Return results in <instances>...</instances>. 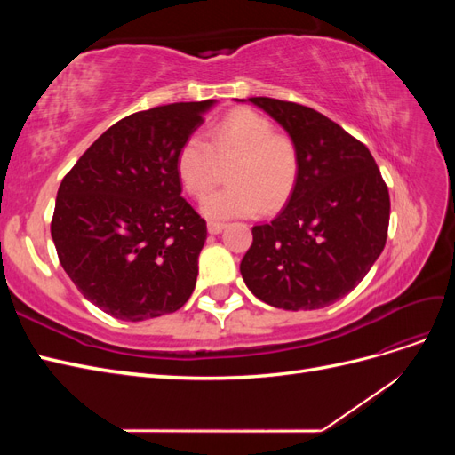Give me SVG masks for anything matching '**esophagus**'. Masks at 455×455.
<instances>
[{
    "mask_svg": "<svg viewBox=\"0 0 455 455\" xmlns=\"http://www.w3.org/2000/svg\"><path fill=\"white\" fill-rule=\"evenodd\" d=\"M206 228H209V233H212V235H218V233H222L226 224H222V222H209V224H206Z\"/></svg>",
    "mask_w": 455,
    "mask_h": 455,
    "instance_id": "1",
    "label": "esophagus"
}]
</instances>
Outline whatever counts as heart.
I'll return each mask as SVG.
<instances>
[{"label": "heart", "instance_id": "b5f03b06", "mask_svg": "<svg viewBox=\"0 0 455 455\" xmlns=\"http://www.w3.org/2000/svg\"><path fill=\"white\" fill-rule=\"evenodd\" d=\"M206 136L209 142L199 134L188 136L174 159L178 182L196 199L214 186L218 161L233 159L228 171L231 186L204 199L206 216L273 212L292 196L299 174L298 149L288 136L273 132L267 117L249 108L233 109Z\"/></svg>", "mask_w": 455, "mask_h": 455}]
</instances>
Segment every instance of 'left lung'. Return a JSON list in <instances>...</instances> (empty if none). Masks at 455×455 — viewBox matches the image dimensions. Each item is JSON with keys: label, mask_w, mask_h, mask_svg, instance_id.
I'll use <instances>...</instances> for the list:
<instances>
[{"label": "left lung", "mask_w": 455, "mask_h": 455, "mask_svg": "<svg viewBox=\"0 0 455 455\" xmlns=\"http://www.w3.org/2000/svg\"><path fill=\"white\" fill-rule=\"evenodd\" d=\"M249 102L291 136L299 174L277 218L252 228L241 275L249 291L273 307H326L349 294L383 251L387 184L370 149L316 109L267 96Z\"/></svg>", "instance_id": "left-lung-1"}]
</instances>
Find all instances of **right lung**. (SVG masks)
Here are the masks:
<instances>
[{"label": "right lung", "instance_id": "1", "mask_svg": "<svg viewBox=\"0 0 455 455\" xmlns=\"http://www.w3.org/2000/svg\"><path fill=\"white\" fill-rule=\"evenodd\" d=\"M212 104L123 117L59 188L51 235L60 264L77 291L116 319L174 313L194 292L206 222L180 196L174 159Z\"/></svg>", "mask_w": 455, "mask_h": 455}]
</instances>
